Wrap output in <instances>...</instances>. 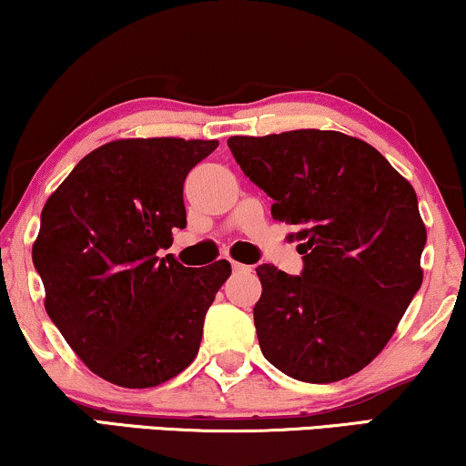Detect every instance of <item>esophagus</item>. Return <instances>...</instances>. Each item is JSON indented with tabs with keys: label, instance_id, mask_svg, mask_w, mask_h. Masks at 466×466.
Listing matches in <instances>:
<instances>
[{
	"label": "esophagus",
	"instance_id": "esophagus-1",
	"mask_svg": "<svg viewBox=\"0 0 466 466\" xmlns=\"http://www.w3.org/2000/svg\"><path fill=\"white\" fill-rule=\"evenodd\" d=\"M232 270H234V273H249L251 267H249V264H243V262H234V260H232Z\"/></svg>",
	"mask_w": 466,
	"mask_h": 466
}]
</instances>
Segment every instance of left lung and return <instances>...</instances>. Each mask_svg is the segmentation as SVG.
Instances as JSON below:
<instances>
[{"instance_id": "obj_1", "label": "left lung", "mask_w": 466, "mask_h": 466, "mask_svg": "<svg viewBox=\"0 0 466 466\" xmlns=\"http://www.w3.org/2000/svg\"><path fill=\"white\" fill-rule=\"evenodd\" d=\"M247 178L273 198L270 215L297 228L303 273L256 268L262 355L303 382L363 370L420 290L426 245L415 189L365 141L301 128L228 139Z\"/></svg>"}]
</instances>
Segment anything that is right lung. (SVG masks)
I'll list each match as a JSON object with an SVG mask.
<instances>
[{
	"instance_id": "1",
	"label": "right lung",
	"mask_w": 466,
	"mask_h": 466,
	"mask_svg": "<svg viewBox=\"0 0 466 466\" xmlns=\"http://www.w3.org/2000/svg\"><path fill=\"white\" fill-rule=\"evenodd\" d=\"M217 139H116L51 193L32 247L45 309L94 374L146 390L196 359L228 260L182 267L172 229L187 226L182 185Z\"/></svg>"
}]
</instances>
